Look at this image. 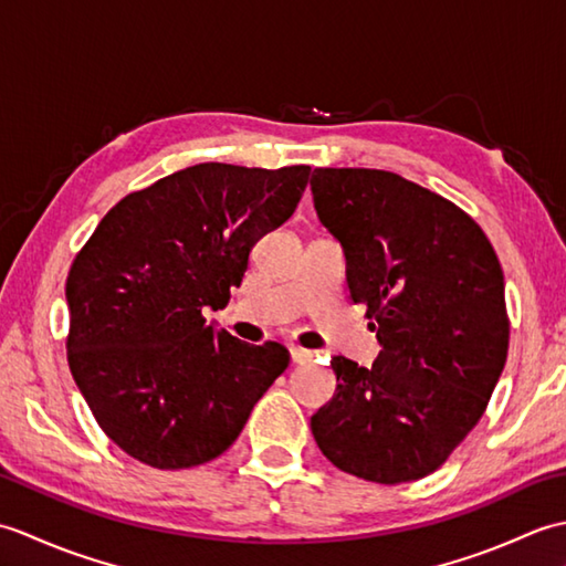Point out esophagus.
<instances>
[{
  "mask_svg": "<svg viewBox=\"0 0 566 566\" xmlns=\"http://www.w3.org/2000/svg\"><path fill=\"white\" fill-rule=\"evenodd\" d=\"M292 363L294 365H308L311 359H314V353L311 350H304V347H292Z\"/></svg>",
  "mask_w": 566,
  "mask_h": 566,
  "instance_id": "esophagus-1",
  "label": "esophagus"
}]
</instances>
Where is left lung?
Instances as JSON below:
<instances>
[{"instance_id":"1","label":"left lung","mask_w":566,"mask_h":566,"mask_svg":"<svg viewBox=\"0 0 566 566\" xmlns=\"http://www.w3.org/2000/svg\"><path fill=\"white\" fill-rule=\"evenodd\" d=\"M311 191L381 345L371 369L331 359L338 389L311 432L347 474L413 482L476 426L506 365L499 258L462 209L394 172L316 167Z\"/></svg>"}]
</instances>
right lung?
I'll return each instance as SVG.
<instances>
[{
	"instance_id": "obj_1",
	"label": "right lung",
	"mask_w": 566,
	"mask_h": 566,
	"mask_svg": "<svg viewBox=\"0 0 566 566\" xmlns=\"http://www.w3.org/2000/svg\"><path fill=\"white\" fill-rule=\"evenodd\" d=\"M308 165L201 163L124 197L75 262L67 363L99 428L155 469L226 452L290 365L203 318L240 286L258 240L294 213Z\"/></svg>"
}]
</instances>
